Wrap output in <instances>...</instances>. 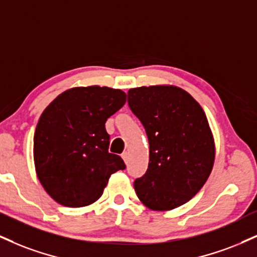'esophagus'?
<instances>
[{
  "label": "esophagus",
  "instance_id": "obj_1",
  "mask_svg": "<svg viewBox=\"0 0 257 257\" xmlns=\"http://www.w3.org/2000/svg\"><path fill=\"white\" fill-rule=\"evenodd\" d=\"M121 157H122V160L125 161V163H127V160H128V154H127V153H122Z\"/></svg>",
  "mask_w": 257,
  "mask_h": 257
}]
</instances>
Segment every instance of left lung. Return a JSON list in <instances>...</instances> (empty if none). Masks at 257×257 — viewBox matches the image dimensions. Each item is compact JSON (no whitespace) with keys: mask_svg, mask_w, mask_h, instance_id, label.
Wrapping results in <instances>:
<instances>
[{"mask_svg":"<svg viewBox=\"0 0 257 257\" xmlns=\"http://www.w3.org/2000/svg\"><path fill=\"white\" fill-rule=\"evenodd\" d=\"M130 108L149 139L147 173L135 181L137 196L154 211L189 201L212 172L216 147L204 109L175 85L132 88Z\"/></svg>","mask_w":257,"mask_h":257,"instance_id":"obj_1","label":"left lung"}]
</instances>
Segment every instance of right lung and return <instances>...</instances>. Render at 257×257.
Returning a JSON list of instances; mask_svg holds the SVG:
<instances>
[{
	"mask_svg": "<svg viewBox=\"0 0 257 257\" xmlns=\"http://www.w3.org/2000/svg\"><path fill=\"white\" fill-rule=\"evenodd\" d=\"M126 102V94L108 87H76L46 107L34 132L37 176L53 200L83 207L102 195L113 173L125 169L108 153L104 123Z\"/></svg>",
	"mask_w": 257,
	"mask_h": 257,
	"instance_id": "1",
	"label": "right lung"
}]
</instances>
